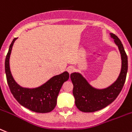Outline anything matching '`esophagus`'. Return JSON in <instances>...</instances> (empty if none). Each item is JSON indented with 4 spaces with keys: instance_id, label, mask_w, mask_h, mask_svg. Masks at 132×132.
<instances>
[{
    "instance_id": "esophagus-1",
    "label": "esophagus",
    "mask_w": 132,
    "mask_h": 132,
    "mask_svg": "<svg viewBox=\"0 0 132 132\" xmlns=\"http://www.w3.org/2000/svg\"><path fill=\"white\" fill-rule=\"evenodd\" d=\"M67 71H68L70 74L72 72H73L75 71V67L72 66H68V68H67Z\"/></svg>"
}]
</instances>
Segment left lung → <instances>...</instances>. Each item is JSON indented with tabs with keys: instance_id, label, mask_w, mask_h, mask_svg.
Returning <instances> with one entry per match:
<instances>
[{
	"instance_id": "left-lung-1",
	"label": "left lung",
	"mask_w": 132,
	"mask_h": 132,
	"mask_svg": "<svg viewBox=\"0 0 132 132\" xmlns=\"http://www.w3.org/2000/svg\"><path fill=\"white\" fill-rule=\"evenodd\" d=\"M110 35L118 46L121 57V69L116 81L107 88L97 89L91 87L80 73L74 72L70 75L74 86L72 93L75 98V105L82 112H95L109 105L120 93L126 82L128 56L120 39L115 34Z\"/></svg>"
}]
</instances>
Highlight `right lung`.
Returning a JSON list of instances; mask_svg holds the SVG:
<instances>
[{"instance_id":"1","label":"right lung","mask_w":132,"mask_h":132,"mask_svg":"<svg viewBox=\"0 0 132 132\" xmlns=\"http://www.w3.org/2000/svg\"><path fill=\"white\" fill-rule=\"evenodd\" d=\"M10 45L5 59V72L9 87L13 97L22 106L36 113H49L55 108L57 97L63 83L69 78L68 72L53 76L40 87L35 88H23L15 81L10 70L9 58L15 41Z\"/></svg>"}]
</instances>
